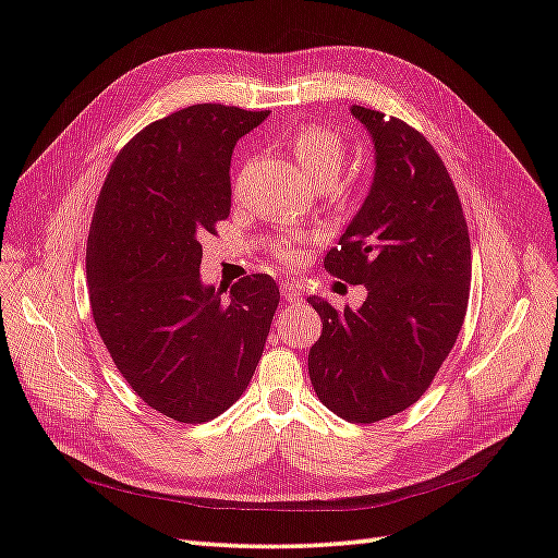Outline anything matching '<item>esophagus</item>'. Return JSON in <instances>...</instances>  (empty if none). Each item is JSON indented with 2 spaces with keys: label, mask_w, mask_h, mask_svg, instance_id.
<instances>
[{
  "label": "esophagus",
  "mask_w": 558,
  "mask_h": 558,
  "mask_svg": "<svg viewBox=\"0 0 558 558\" xmlns=\"http://www.w3.org/2000/svg\"><path fill=\"white\" fill-rule=\"evenodd\" d=\"M281 295H283V300H286V303H298V300H300V295H303V291H300L295 283H289V281H283V283H281Z\"/></svg>",
  "instance_id": "esophagus-1"
}]
</instances>
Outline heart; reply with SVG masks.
Returning a JSON list of instances; mask_svg holds the SVG:
<instances>
[{
    "instance_id": "1",
    "label": "heart",
    "mask_w": 558,
    "mask_h": 558,
    "mask_svg": "<svg viewBox=\"0 0 558 558\" xmlns=\"http://www.w3.org/2000/svg\"><path fill=\"white\" fill-rule=\"evenodd\" d=\"M291 153L312 183H336L348 159V143L330 129L303 126L293 133ZM312 242V234H281L269 248L281 265L293 267L303 263L305 246Z\"/></svg>"
}]
</instances>
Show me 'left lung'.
I'll return each instance as SVG.
<instances>
[{
    "label": "left lung",
    "instance_id": "obj_1",
    "mask_svg": "<svg viewBox=\"0 0 558 558\" xmlns=\"http://www.w3.org/2000/svg\"><path fill=\"white\" fill-rule=\"evenodd\" d=\"M371 131L375 175L368 197L324 267L368 298L338 312L322 298L310 380L326 409L348 423H378L425 395L453 350L472 279L470 230L441 157L417 129L359 108Z\"/></svg>",
    "mask_w": 558,
    "mask_h": 558
}]
</instances>
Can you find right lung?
Listing matches in <instances>:
<instances>
[{
    "instance_id": "1",
    "label": "right lung",
    "mask_w": 558,
    "mask_h": 558,
    "mask_svg": "<svg viewBox=\"0 0 558 558\" xmlns=\"http://www.w3.org/2000/svg\"><path fill=\"white\" fill-rule=\"evenodd\" d=\"M269 110L190 105L122 147L98 194L86 244L88 300L117 371L178 423L218 417L244 395L279 305L269 275L230 295L199 279L202 239L230 216L236 141Z\"/></svg>"
}]
</instances>
